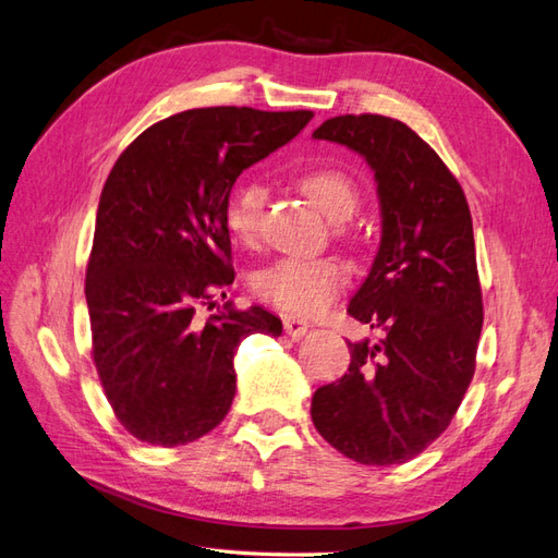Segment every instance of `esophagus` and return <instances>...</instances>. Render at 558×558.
Segmentation results:
<instances>
[{
    "label": "esophagus",
    "mask_w": 558,
    "mask_h": 558,
    "mask_svg": "<svg viewBox=\"0 0 558 558\" xmlns=\"http://www.w3.org/2000/svg\"><path fill=\"white\" fill-rule=\"evenodd\" d=\"M282 325H284V332H288L292 339H302L311 330V323L304 316H299V313H284Z\"/></svg>",
    "instance_id": "1"
}]
</instances>
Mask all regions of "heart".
Listing matches in <instances>:
<instances>
[{"label": "heart", "instance_id": "b5f03b06", "mask_svg": "<svg viewBox=\"0 0 558 558\" xmlns=\"http://www.w3.org/2000/svg\"><path fill=\"white\" fill-rule=\"evenodd\" d=\"M302 191L330 219H349L359 207L361 193L349 174L339 169H313L302 177ZM266 207V189L259 181L240 183L228 199L226 223L242 242L259 235ZM347 284V266L335 256H282L252 276L254 294L284 311L313 313L332 302Z\"/></svg>", "mask_w": 558, "mask_h": 558}]
</instances>
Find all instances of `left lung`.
Returning a JSON list of instances; mask_svg holds the SVG:
<instances>
[{
	"mask_svg": "<svg viewBox=\"0 0 558 558\" xmlns=\"http://www.w3.org/2000/svg\"><path fill=\"white\" fill-rule=\"evenodd\" d=\"M373 167L381 240L349 316L384 337L347 341L349 373L311 401L318 434L361 464H403L446 432L476 369L483 299L462 185L408 124L384 116L325 120Z\"/></svg>",
	"mask_w": 558,
	"mask_h": 558,
	"instance_id": "1",
	"label": "left lung"
}]
</instances>
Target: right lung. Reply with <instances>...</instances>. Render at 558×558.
<instances>
[{
    "mask_svg": "<svg viewBox=\"0 0 558 558\" xmlns=\"http://www.w3.org/2000/svg\"><path fill=\"white\" fill-rule=\"evenodd\" d=\"M311 110L217 106L148 126L118 157L98 199L87 264L92 355L134 438L177 448L231 410L240 341L282 323L262 306H199L233 282L226 207L242 169L311 122Z\"/></svg>",
    "mask_w": 558,
    "mask_h": 558,
    "instance_id": "obj_1",
    "label": "right lung"
}]
</instances>
